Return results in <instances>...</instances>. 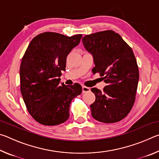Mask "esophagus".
<instances>
[{
    "label": "esophagus",
    "instance_id": "34e87169",
    "mask_svg": "<svg viewBox=\"0 0 159 159\" xmlns=\"http://www.w3.org/2000/svg\"><path fill=\"white\" fill-rule=\"evenodd\" d=\"M90 88H88L86 87V86H82V92L83 93H88V92H90Z\"/></svg>",
    "mask_w": 159,
    "mask_h": 159
}]
</instances>
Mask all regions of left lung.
I'll list each match as a JSON object with an SVG mask.
<instances>
[{"mask_svg":"<svg viewBox=\"0 0 159 159\" xmlns=\"http://www.w3.org/2000/svg\"><path fill=\"white\" fill-rule=\"evenodd\" d=\"M93 56L94 74L107 83L103 91L93 88L95 101L90 105L93 117L111 123L123 119L133 107L139 80V69L132 48L114 31L86 35L82 39Z\"/></svg>","mask_w":159,"mask_h":159,"instance_id":"1","label":"left lung"}]
</instances>
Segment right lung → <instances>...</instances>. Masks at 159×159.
Returning a JSON list of instances; mask_svg holds the SVG:
<instances>
[{
	"label": "right lung",
	"instance_id": "obj_1",
	"mask_svg": "<svg viewBox=\"0 0 159 159\" xmlns=\"http://www.w3.org/2000/svg\"><path fill=\"white\" fill-rule=\"evenodd\" d=\"M82 35L72 36L44 32L34 37L21 60L20 90L28 111L44 125L61 124L69 117L72 99L82 93L78 83L60 84L67 55L79 44Z\"/></svg>",
	"mask_w": 159,
	"mask_h": 159
}]
</instances>
